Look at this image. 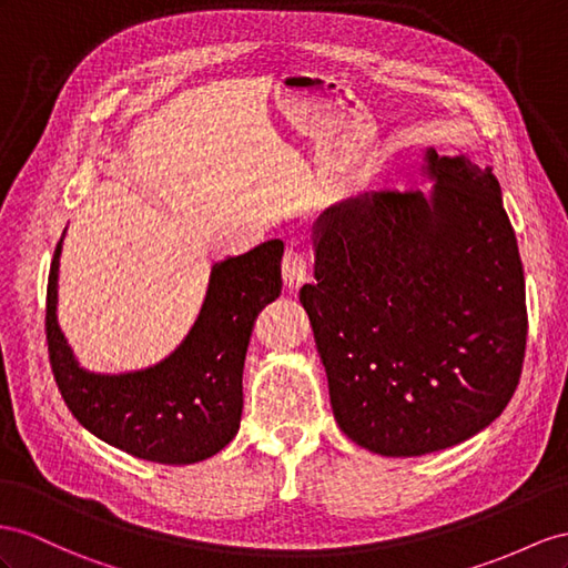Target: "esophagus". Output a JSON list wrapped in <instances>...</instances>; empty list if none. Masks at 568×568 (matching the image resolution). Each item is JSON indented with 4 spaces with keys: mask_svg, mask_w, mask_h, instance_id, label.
I'll list each match as a JSON object with an SVG mask.
<instances>
[{
    "mask_svg": "<svg viewBox=\"0 0 568 568\" xmlns=\"http://www.w3.org/2000/svg\"><path fill=\"white\" fill-rule=\"evenodd\" d=\"M283 281L290 290L300 287L302 283L310 281V252L302 246H290L283 256Z\"/></svg>",
    "mask_w": 568,
    "mask_h": 568,
    "instance_id": "1",
    "label": "esophagus"
}]
</instances>
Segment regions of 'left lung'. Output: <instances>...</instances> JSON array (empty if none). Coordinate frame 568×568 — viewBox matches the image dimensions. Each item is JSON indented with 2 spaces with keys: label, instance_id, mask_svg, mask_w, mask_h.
<instances>
[{
  "label": "left lung",
  "instance_id": "8db88e82",
  "mask_svg": "<svg viewBox=\"0 0 568 568\" xmlns=\"http://www.w3.org/2000/svg\"><path fill=\"white\" fill-rule=\"evenodd\" d=\"M432 192H372L314 223L300 290L331 408L379 456L470 439L511 400L526 355V278L501 186L468 155L425 151Z\"/></svg>",
  "mask_w": 568,
  "mask_h": 568
}]
</instances>
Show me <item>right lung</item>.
I'll use <instances>...</instances> for the list:
<instances>
[{
  "label": "right lung",
  "instance_id": "add662e5",
  "mask_svg": "<svg viewBox=\"0 0 568 568\" xmlns=\"http://www.w3.org/2000/svg\"><path fill=\"white\" fill-rule=\"evenodd\" d=\"M62 240L48 278V351L54 382L79 423L129 456L189 465L215 456L240 429L242 372L258 312L281 295L283 242L268 240L211 266L194 326L174 351L136 372L79 365L57 324Z\"/></svg>",
  "mask_w": 568,
  "mask_h": 568
}]
</instances>
